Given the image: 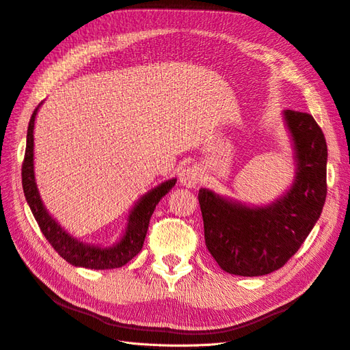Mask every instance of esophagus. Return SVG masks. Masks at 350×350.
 Returning a JSON list of instances; mask_svg holds the SVG:
<instances>
[{"instance_id": "34e87169", "label": "esophagus", "mask_w": 350, "mask_h": 350, "mask_svg": "<svg viewBox=\"0 0 350 350\" xmlns=\"http://www.w3.org/2000/svg\"><path fill=\"white\" fill-rule=\"evenodd\" d=\"M180 183L186 187H196L204 180V172L199 165H190L187 168H183L182 173L178 174Z\"/></svg>"}]
</instances>
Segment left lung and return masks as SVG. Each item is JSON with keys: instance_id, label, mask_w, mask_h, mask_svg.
I'll return each instance as SVG.
<instances>
[{"instance_id": "8db88e82", "label": "left lung", "mask_w": 350, "mask_h": 350, "mask_svg": "<svg viewBox=\"0 0 350 350\" xmlns=\"http://www.w3.org/2000/svg\"><path fill=\"white\" fill-rule=\"evenodd\" d=\"M297 176L288 193L265 208H247L199 190L205 244L227 273L262 276L280 269L306 241L327 196V144L308 113L285 110Z\"/></svg>"}]
</instances>
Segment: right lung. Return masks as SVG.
<instances>
[{"label": "right lung", "instance_id": "obj_1", "mask_svg": "<svg viewBox=\"0 0 350 350\" xmlns=\"http://www.w3.org/2000/svg\"><path fill=\"white\" fill-rule=\"evenodd\" d=\"M39 106L33 111L29 122L26 152L23 165H21V183H23L26 200L31 209L33 217H35L36 222L39 224L40 231L43 232L44 239L53 247L55 252L72 266L97 270L125 266L142 250L152 212L160 199L165 193H168L170 189L176 185V178L167 180V182L157 186L135 205L128 219L129 222L126 232L116 245L103 249V247L88 245L75 240L74 237L64 231L59 227V224L44 209L35 183V172H33V128H35V118Z\"/></svg>", "mask_w": 350, "mask_h": 350}]
</instances>
